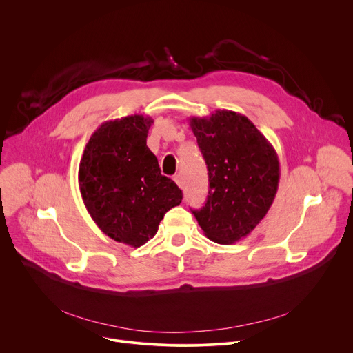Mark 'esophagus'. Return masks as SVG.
<instances>
[{
  "label": "esophagus",
  "mask_w": 353,
  "mask_h": 353,
  "mask_svg": "<svg viewBox=\"0 0 353 353\" xmlns=\"http://www.w3.org/2000/svg\"><path fill=\"white\" fill-rule=\"evenodd\" d=\"M174 181H176V184H177L180 188H183L184 184H183V177H181L180 174H177V176L174 177Z\"/></svg>",
  "instance_id": "esophagus-1"
}]
</instances>
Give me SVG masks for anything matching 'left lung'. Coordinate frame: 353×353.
Listing matches in <instances>:
<instances>
[{
  "mask_svg": "<svg viewBox=\"0 0 353 353\" xmlns=\"http://www.w3.org/2000/svg\"><path fill=\"white\" fill-rule=\"evenodd\" d=\"M190 127L210 176L205 207L192 214L208 239L236 243L254 230L274 203L278 155L253 123L232 110L190 117Z\"/></svg>",
  "mask_w": 353,
  "mask_h": 353,
  "instance_id": "8db88e82",
  "label": "left lung"
}]
</instances>
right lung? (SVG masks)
Here are the masks:
<instances>
[{
  "instance_id": "right-lung-1",
  "label": "right lung",
  "mask_w": 353,
  "mask_h": 353,
  "mask_svg": "<svg viewBox=\"0 0 353 353\" xmlns=\"http://www.w3.org/2000/svg\"><path fill=\"white\" fill-rule=\"evenodd\" d=\"M154 119L132 114L100 125L79 162L83 204L105 234L139 247L152 239L165 214L181 203V190L161 174L146 146Z\"/></svg>"
}]
</instances>
